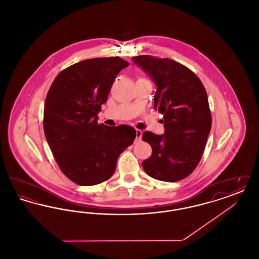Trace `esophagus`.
I'll list each match as a JSON object with an SVG mask.
<instances>
[{
  "mask_svg": "<svg viewBox=\"0 0 259 259\" xmlns=\"http://www.w3.org/2000/svg\"><path fill=\"white\" fill-rule=\"evenodd\" d=\"M142 135H143L142 130L136 129V139H137V140H141V139H142Z\"/></svg>",
  "mask_w": 259,
  "mask_h": 259,
  "instance_id": "1",
  "label": "esophagus"
}]
</instances>
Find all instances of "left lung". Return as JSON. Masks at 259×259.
I'll list each match as a JSON object with an SVG mask.
<instances>
[{
  "label": "left lung",
  "mask_w": 259,
  "mask_h": 259,
  "mask_svg": "<svg viewBox=\"0 0 259 259\" xmlns=\"http://www.w3.org/2000/svg\"><path fill=\"white\" fill-rule=\"evenodd\" d=\"M132 59L156 84L154 109L163 114L165 127L163 135L143 134L152 148L143 168L155 180H184L197 167L211 128L206 89L191 70L172 59L150 55Z\"/></svg>",
  "instance_id": "left-lung-1"
}]
</instances>
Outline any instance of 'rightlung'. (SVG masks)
Here are the masks:
<instances>
[{
	"label": "right lung",
	"instance_id": "obj_1",
	"mask_svg": "<svg viewBox=\"0 0 259 259\" xmlns=\"http://www.w3.org/2000/svg\"><path fill=\"white\" fill-rule=\"evenodd\" d=\"M128 66L119 57L78 62L60 72L48 92L45 135L62 172L76 185L108 181L118 156L135 140L131 126L97 122L115 76Z\"/></svg>",
	"mask_w": 259,
	"mask_h": 259
}]
</instances>
